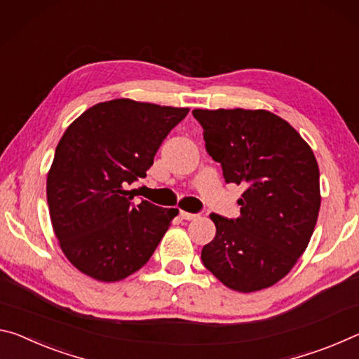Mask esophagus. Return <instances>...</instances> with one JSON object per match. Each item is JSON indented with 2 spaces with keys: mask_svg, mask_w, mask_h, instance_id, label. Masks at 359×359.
<instances>
[{
  "mask_svg": "<svg viewBox=\"0 0 359 359\" xmlns=\"http://www.w3.org/2000/svg\"><path fill=\"white\" fill-rule=\"evenodd\" d=\"M180 216L183 219H186V221H192V219H196L197 218V215H194V213H187V211H183L181 210L180 211Z\"/></svg>",
  "mask_w": 359,
  "mask_h": 359,
  "instance_id": "obj_1",
  "label": "esophagus"
}]
</instances>
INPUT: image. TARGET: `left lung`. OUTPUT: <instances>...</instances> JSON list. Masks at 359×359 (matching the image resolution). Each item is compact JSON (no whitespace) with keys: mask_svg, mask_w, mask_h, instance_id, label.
Segmentation results:
<instances>
[{"mask_svg":"<svg viewBox=\"0 0 359 359\" xmlns=\"http://www.w3.org/2000/svg\"><path fill=\"white\" fill-rule=\"evenodd\" d=\"M226 183L242 184L240 216L210 215L216 235L202 261L229 290L255 292L286 277L318 219L320 170L307 141L266 109H194Z\"/></svg>","mask_w":359,"mask_h":359,"instance_id":"8db88e82","label":"left lung"}]
</instances>
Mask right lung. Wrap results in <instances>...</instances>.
I'll return each mask as SVG.
<instances>
[{"mask_svg":"<svg viewBox=\"0 0 359 359\" xmlns=\"http://www.w3.org/2000/svg\"><path fill=\"white\" fill-rule=\"evenodd\" d=\"M189 108L116 98L86 109L65 130L47 172V203L63 255L87 277L121 281L149 261L178 208L133 205L128 186Z\"/></svg>","mask_w":359,"mask_h":359,"instance_id":"right-lung-1","label":"right lung"}]
</instances>
